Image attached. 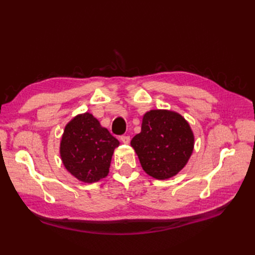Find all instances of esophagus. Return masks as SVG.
Returning <instances> with one entry per match:
<instances>
[{
    "label": "esophagus",
    "instance_id": "esophagus-1",
    "mask_svg": "<svg viewBox=\"0 0 255 255\" xmlns=\"http://www.w3.org/2000/svg\"><path fill=\"white\" fill-rule=\"evenodd\" d=\"M120 140L125 144H128L129 142V140H130V138H129V136H121L120 137Z\"/></svg>",
    "mask_w": 255,
    "mask_h": 255
}]
</instances>
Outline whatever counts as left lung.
<instances>
[{"instance_id":"left-lung-1","label":"left lung","mask_w":255,"mask_h":255,"mask_svg":"<svg viewBox=\"0 0 255 255\" xmlns=\"http://www.w3.org/2000/svg\"><path fill=\"white\" fill-rule=\"evenodd\" d=\"M146 174L167 180L186 166L194 151L195 136L182 115L152 110L142 117L141 132L130 141Z\"/></svg>"}]
</instances>
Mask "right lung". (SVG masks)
<instances>
[{
    "label": "right lung",
    "instance_id": "obj_1",
    "mask_svg": "<svg viewBox=\"0 0 255 255\" xmlns=\"http://www.w3.org/2000/svg\"><path fill=\"white\" fill-rule=\"evenodd\" d=\"M119 141L89 113L75 116L61 136L60 158L69 173L83 183L107 176L114 150Z\"/></svg>",
    "mask_w": 255,
    "mask_h": 255
}]
</instances>
